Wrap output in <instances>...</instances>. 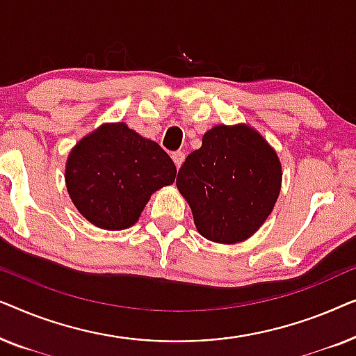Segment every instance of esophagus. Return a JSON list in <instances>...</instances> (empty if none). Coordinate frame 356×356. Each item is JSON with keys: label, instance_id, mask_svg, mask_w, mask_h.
Returning a JSON list of instances; mask_svg holds the SVG:
<instances>
[{"label": "esophagus", "instance_id": "obj_1", "mask_svg": "<svg viewBox=\"0 0 356 356\" xmlns=\"http://www.w3.org/2000/svg\"><path fill=\"white\" fill-rule=\"evenodd\" d=\"M172 159H173L175 165H177V168H179L184 162V152L183 150H177V152L172 154Z\"/></svg>", "mask_w": 356, "mask_h": 356}]
</instances>
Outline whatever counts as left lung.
Segmentation results:
<instances>
[{
	"instance_id": "obj_1",
	"label": "left lung",
	"mask_w": 356,
	"mask_h": 356,
	"mask_svg": "<svg viewBox=\"0 0 356 356\" xmlns=\"http://www.w3.org/2000/svg\"><path fill=\"white\" fill-rule=\"evenodd\" d=\"M280 184L277 152L248 124L209 129L177 178L197 232L223 245L245 241L259 230L275 206Z\"/></svg>"
}]
</instances>
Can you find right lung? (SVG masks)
<instances>
[{
  "label": "right lung",
  "instance_id": "1",
  "mask_svg": "<svg viewBox=\"0 0 356 356\" xmlns=\"http://www.w3.org/2000/svg\"><path fill=\"white\" fill-rule=\"evenodd\" d=\"M177 167L154 140L124 123H106L82 138L66 160V188L81 216L104 230L139 220L152 193L175 181Z\"/></svg>",
  "mask_w": 356,
  "mask_h": 356
}]
</instances>
